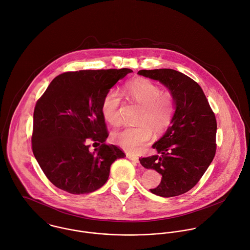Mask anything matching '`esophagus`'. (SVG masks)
I'll use <instances>...</instances> for the list:
<instances>
[{
    "label": "esophagus",
    "mask_w": 250,
    "mask_h": 250,
    "mask_svg": "<svg viewBox=\"0 0 250 250\" xmlns=\"http://www.w3.org/2000/svg\"><path fill=\"white\" fill-rule=\"evenodd\" d=\"M126 157H127L128 159H130V160L134 161L135 163H139V158H138L137 156H135V155L131 154V153H126Z\"/></svg>",
    "instance_id": "1"
}]
</instances>
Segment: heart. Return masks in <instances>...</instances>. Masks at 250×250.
Wrapping results in <instances>:
<instances>
[{
    "mask_svg": "<svg viewBox=\"0 0 250 250\" xmlns=\"http://www.w3.org/2000/svg\"><path fill=\"white\" fill-rule=\"evenodd\" d=\"M124 94L142 105L139 123L145 124L125 127L114 133L113 139L124 149L137 151L150 141L152 135L150 127L155 132H162L170 125L175 111L174 99L170 93H162L159 86L148 79H136L127 83ZM120 103L121 96L117 91L108 92L102 100V115L113 126H119L122 123Z\"/></svg>",
    "mask_w": 250,
    "mask_h": 250,
    "instance_id": "heart-1",
    "label": "heart"
}]
</instances>
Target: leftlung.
Here are the masks:
<instances>
[{"mask_svg":"<svg viewBox=\"0 0 250 250\" xmlns=\"http://www.w3.org/2000/svg\"><path fill=\"white\" fill-rule=\"evenodd\" d=\"M138 74L164 85L175 105L171 125L152 145L157 154L139 158L142 166L162 176L150 192L161 197L184 194L195 187L214 157L215 116L201 87L186 74L170 68L143 69Z\"/></svg>","mask_w":250,"mask_h":250,"instance_id":"left-lung-1","label":"left lung"}]
</instances>
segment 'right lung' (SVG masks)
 I'll list each match as a JSON object with an SVG mask.
<instances>
[{
    "instance_id": "1",
    "label": "right lung",
    "mask_w": 250,
    "mask_h": 250,
    "mask_svg": "<svg viewBox=\"0 0 250 250\" xmlns=\"http://www.w3.org/2000/svg\"><path fill=\"white\" fill-rule=\"evenodd\" d=\"M129 68L79 70L55 77L34 111L32 147L43 173L58 188L91 193L108 180L111 164L125 156L105 141L108 131L101 104ZM90 141L102 144L88 150Z\"/></svg>"
}]
</instances>
